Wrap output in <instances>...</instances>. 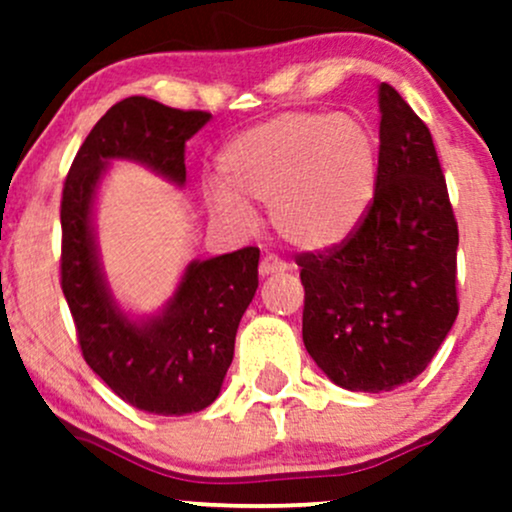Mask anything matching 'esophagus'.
<instances>
[{"mask_svg": "<svg viewBox=\"0 0 512 512\" xmlns=\"http://www.w3.org/2000/svg\"><path fill=\"white\" fill-rule=\"evenodd\" d=\"M286 269H289V264H286L284 260H281V257H276V255L262 257V262H260V276L281 274V272H286Z\"/></svg>", "mask_w": 512, "mask_h": 512, "instance_id": "esophagus-1", "label": "esophagus"}]
</instances>
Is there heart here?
I'll return each mask as SVG.
<instances>
[{
    "instance_id": "b5f03b06",
    "label": "heart",
    "mask_w": 512,
    "mask_h": 512,
    "mask_svg": "<svg viewBox=\"0 0 512 512\" xmlns=\"http://www.w3.org/2000/svg\"><path fill=\"white\" fill-rule=\"evenodd\" d=\"M221 182L204 187L209 209L248 226V199L269 202L281 238L303 250L342 243L378 190V139L351 113H284L233 137L216 158Z\"/></svg>"
}]
</instances>
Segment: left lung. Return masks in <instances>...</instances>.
Masks as SVG:
<instances>
[{
  "instance_id": "1",
  "label": "left lung",
  "mask_w": 512,
  "mask_h": 512,
  "mask_svg": "<svg viewBox=\"0 0 512 512\" xmlns=\"http://www.w3.org/2000/svg\"><path fill=\"white\" fill-rule=\"evenodd\" d=\"M378 190L332 250L296 257L303 344L334 385L390 392L426 370L457 317V221L428 127L378 88Z\"/></svg>"
}]
</instances>
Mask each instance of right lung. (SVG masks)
<instances>
[{
	"label": "right lung",
	"mask_w": 512,
	"mask_h": 512,
	"mask_svg": "<svg viewBox=\"0 0 512 512\" xmlns=\"http://www.w3.org/2000/svg\"><path fill=\"white\" fill-rule=\"evenodd\" d=\"M211 120L132 96L105 113L81 144L62 192V291L81 354L132 407L161 416L207 409L233 361L236 332L257 291L260 250L192 260L166 305L134 317L115 301L96 240L98 187L113 161L142 163L185 185V144Z\"/></svg>",
	"instance_id": "obj_1"
}]
</instances>
